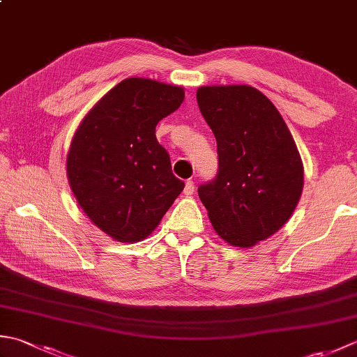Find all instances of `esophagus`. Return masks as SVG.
Wrapping results in <instances>:
<instances>
[{
    "mask_svg": "<svg viewBox=\"0 0 357 357\" xmlns=\"http://www.w3.org/2000/svg\"><path fill=\"white\" fill-rule=\"evenodd\" d=\"M195 192V181L188 179L185 183V187H184V193L185 195H192Z\"/></svg>",
    "mask_w": 357,
    "mask_h": 357,
    "instance_id": "34e87169",
    "label": "esophagus"
}]
</instances>
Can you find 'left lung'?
<instances>
[{"label":"left lung","mask_w":357,"mask_h":357,"mask_svg":"<svg viewBox=\"0 0 357 357\" xmlns=\"http://www.w3.org/2000/svg\"><path fill=\"white\" fill-rule=\"evenodd\" d=\"M196 100L218 146V173L198 195L219 236L252 247L298 206L304 185L298 147L278 109L255 87H199Z\"/></svg>","instance_id":"1"}]
</instances>
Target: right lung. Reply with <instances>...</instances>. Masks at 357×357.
Wrapping results in <instances>:
<instances>
[{
  "label": "right lung",
  "instance_id": "right-lung-1",
  "mask_svg": "<svg viewBox=\"0 0 357 357\" xmlns=\"http://www.w3.org/2000/svg\"><path fill=\"white\" fill-rule=\"evenodd\" d=\"M184 101V89L127 78L82 119L67 155L73 195L92 222L119 242L153 231L184 190L156 124Z\"/></svg>",
  "mask_w": 357,
  "mask_h": 357
}]
</instances>
